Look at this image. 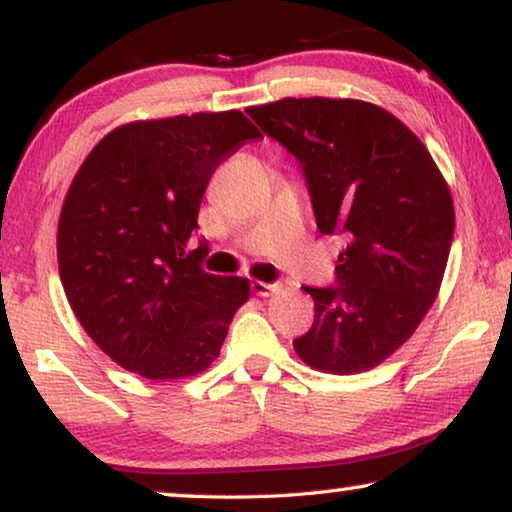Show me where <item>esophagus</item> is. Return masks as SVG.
Listing matches in <instances>:
<instances>
[{
  "instance_id": "obj_1",
  "label": "esophagus",
  "mask_w": 512,
  "mask_h": 512,
  "mask_svg": "<svg viewBox=\"0 0 512 512\" xmlns=\"http://www.w3.org/2000/svg\"><path fill=\"white\" fill-rule=\"evenodd\" d=\"M251 290H254V295H258V297H272L276 292V286H272V283H265V281H251Z\"/></svg>"
}]
</instances>
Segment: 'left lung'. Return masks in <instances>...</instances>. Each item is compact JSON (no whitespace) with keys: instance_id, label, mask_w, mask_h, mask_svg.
Listing matches in <instances>:
<instances>
[{"instance_id":"8db88e82","label":"left lung","mask_w":512,"mask_h":512,"mask_svg":"<svg viewBox=\"0 0 512 512\" xmlns=\"http://www.w3.org/2000/svg\"><path fill=\"white\" fill-rule=\"evenodd\" d=\"M247 113L304 167L317 229L347 242L338 286L304 288L315 320L292 347L317 372L374 370L440 292L456 222L447 181L404 122L363 99L283 97Z\"/></svg>"}]
</instances>
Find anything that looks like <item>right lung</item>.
Listing matches in <instances>:
<instances>
[{"label": "right lung", "mask_w": 512, "mask_h": 512, "mask_svg": "<svg viewBox=\"0 0 512 512\" xmlns=\"http://www.w3.org/2000/svg\"><path fill=\"white\" fill-rule=\"evenodd\" d=\"M261 138L240 111L122 124L92 147L58 217V274L95 345L145 379H188L220 356L249 279L188 251L217 165Z\"/></svg>", "instance_id": "1"}]
</instances>
